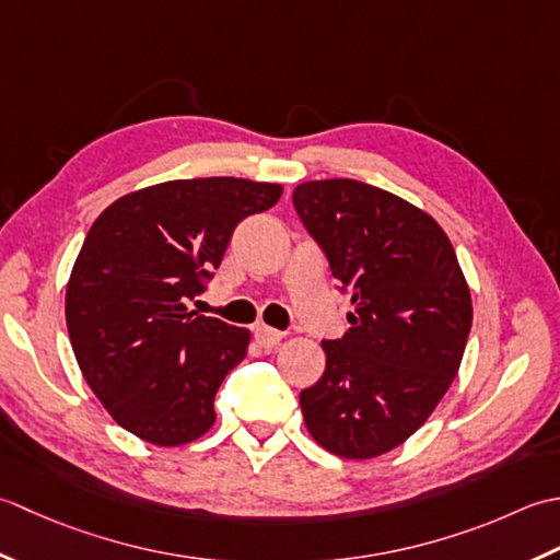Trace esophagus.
<instances>
[{
	"label": "esophagus",
	"mask_w": 560,
	"mask_h": 560,
	"mask_svg": "<svg viewBox=\"0 0 560 560\" xmlns=\"http://www.w3.org/2000/svg\"><path fill=\"white\" fill-rule=\"evenodd\" d=\"M282 334L280 330H276V328H270V326H256V340L264 348H278L280 343H282Z\"/></svg>",
	"instance_id": "34e87169"
}]
</instances>
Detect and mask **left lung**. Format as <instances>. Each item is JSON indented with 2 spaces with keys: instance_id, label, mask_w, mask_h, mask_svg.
Here are the masks:
<instances>
[{
  "instance_id": "obj_1",
  "label": "left lung",
  "mask_w": 560,
  "mask_h": 560,
  "mask_svg": "<svg viewBox=\"0 0 560 560\" xmlns=\"http://www.w3.org/2000/svg\"><path fill=\"white\" fill-rule=\"evenodd\" d=\"M292 202L352 294L350 328L324 340V376L300 394L304 423L330 454L372 459L413 435L452 386L474 318L469 284L442 226L389 190L306 180Z\"/></svg>"
}]
</instances>
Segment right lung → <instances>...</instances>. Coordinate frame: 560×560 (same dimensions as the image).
<instances>
[{
    "label": "right lung",
    "instance_id": "1",
    "mask_svg": "<svg viewBox=\"0 0 560 560\" xmlns=\"http://www.w3.org/2000/svg\"><path fill=\"white\" fill-rule=\"evenodd\" d=\"M278 184L214 176L128 192L96 217L67 282L65 316L91 392L159 447L202 438L214 394L250 334L188 310L220 268L236 224L272 208Z\"/></svg>",
    "mask_w": 560,
    "mask_h": 560
}]
</instances>
